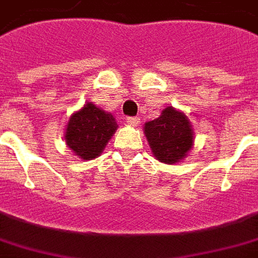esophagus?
<instances>
[{"mask_svg": "<svg viewBox=\"0 0 258 258\" xmlns=\"http://www.w3.org/2000/svg\"><path fill=\"white\" fill-rule=\"evenodd\" d=\"M127 123H128V125H137V124L140 123V118L138 117H127Z\"/></svg>", "mask_w": 258, "mask_h": 258, "instance_id": "obj_1", "label": "esophagus"}]
</instances>
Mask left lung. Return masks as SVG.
<instances>
[{"mask_svg":"<svg viewBox=\"0 0 258 258\" xmlns=\"http://www.w3.org/2000/svg\"><path fill=\"white\" fill-rule=\"evenodd\" d=\"M144 133L155 158L167 165L184 159L194 144L188 118L172 106L162 111L158 118L145 123Z\"/></svg>","mask_w":258,"mask_h":258,"instance_id":"left-lung-1","label":"left lung"}]
</instances>
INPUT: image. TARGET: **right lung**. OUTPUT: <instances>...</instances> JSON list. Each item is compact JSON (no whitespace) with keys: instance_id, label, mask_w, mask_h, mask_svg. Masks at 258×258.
I'll return each instance as SVG.
<instances>
[{"instance_id":"obj_1","label":"right lung","mask_w":258,"mask_h":258,"mask_svg":"<svg viewBox=\"0 0 258 258\" xmlns=\"http://www.w3.org/2000/svg\"><path fill=\"white\" fill-rule=\"evenodd\" d=\"M117 121L110 113L92 102L70 117L66 130L68 148L81 159L98 158L117 130Z\"/></svg>"}]
</instances>
